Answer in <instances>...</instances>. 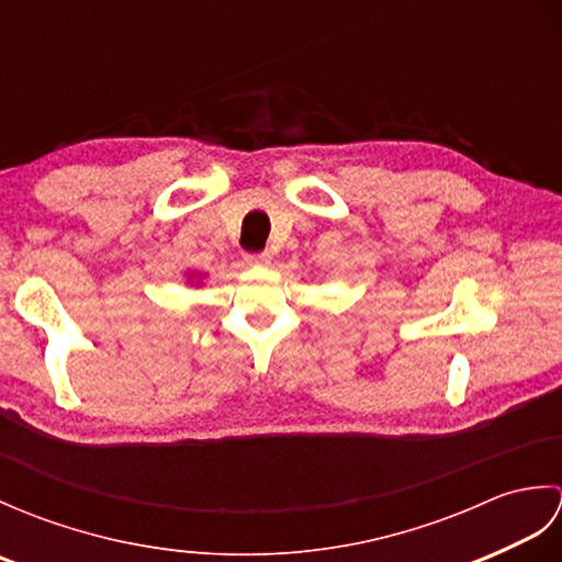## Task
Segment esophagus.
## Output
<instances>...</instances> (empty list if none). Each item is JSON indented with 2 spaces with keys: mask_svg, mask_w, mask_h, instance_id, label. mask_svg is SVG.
Segmentation results:
<instances>
[{
  "mask_svg": "<svg viewBox=\"0 0 562 562\" xmlns=\"http://www.w3.org/2000/svg\"><path fill=\"white\" fill-rule=\"evenodd\" d=\"M246 262L248 266H270V254H248Z\"/></svg>",
  "mask_w": 562,
  "mask_h": 562,
  "instance_id": "1",
  "label": "esophagus"
}]
</instances>
